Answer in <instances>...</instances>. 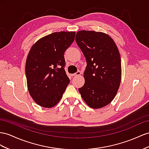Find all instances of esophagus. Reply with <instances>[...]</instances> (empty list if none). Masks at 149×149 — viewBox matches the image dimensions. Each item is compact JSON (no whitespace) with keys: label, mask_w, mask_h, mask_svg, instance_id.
I'll return each mask as SVG.
<instances>
[{"label":"esophagus","mask_w":149,"mask_h":149,"mask_svg":"<svg viewBox=\"0 0 149 149\" xmlns=\"http://www.w3.org/2000/svg\"><path fill=\"white\" fill-rule=\"evenodd\" d=\"M81 74V71H77V72H76V73H75V74H72V76H78V75H80Z\"/></svg>","instance_id":"esophagus-1"}]
</instances>
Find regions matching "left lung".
<instances>
[{"label":"left lung","instance_id":"left-lung-1","mask_svg":"<svg viewBox=\"0 0 149 149\" xmlns=\"http://www.w3.org/2000/svg\"><path fill=\"white\" fill-rule=\"evenodd\" d=\"M75 41L84 55L87 66L85 83L79 89L87 104L92 108L108 105L119 89L121 65L119 51L112 38L105 33L80 31Z\"/></svg>","mask_w":149,"mask_h":149}]
</instances>
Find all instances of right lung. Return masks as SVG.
Instances as JSON below:
<instances>
[{"mask_svg":"<svg viewBox=\"0 0 149 149\" xmlns=\"http://www.w3.org/2000/svg\"><path fill=\"white\" fill-rule=\"evenodd\" d=\"M75 32H55L31 47L26 62L29 93L36 104L52 108L62 97L70 82L64 68V53L75 40Z\"/></svg>","mask_w":149,"mask_h":149,"instance_id":"1","label":"right lung"}]
</instances>
